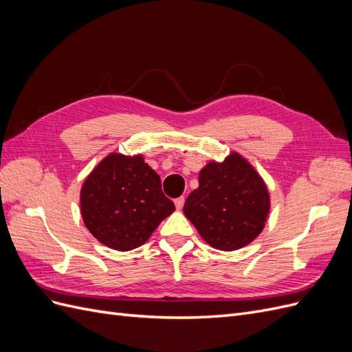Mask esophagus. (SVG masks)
I'll use <instances>...</instances> for the list:
<instances>
[{
  "mask_svg": "<svg viewBox=\"0 0 352 352\" xmlns=\"http://www.w3.org/2000/svg\"><path fill=\"white\" fill-rule=\"evenodd\" d=\"M175 204H176V208H177V210H182V207H184V204H185V198H184V197L176 198V199H175Z\"/></svg>",
  "mask_w": 352,
  "mask_h": 352,
  "instance_id": "esophagus-1",
  "label": "esophagus"
}]
</instances>
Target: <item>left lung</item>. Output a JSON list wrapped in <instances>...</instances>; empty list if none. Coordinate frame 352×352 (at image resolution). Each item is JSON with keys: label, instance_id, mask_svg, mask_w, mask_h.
Segmentation results:
<instances>
[{"label": "left lung", "instance_id": "obj_1", "mask_svg": "<svg viewBox=\"0 0 352 352\" xmlns=\"http://www.w3.org/2000/svg\"><path fill=\"white\" fill-rule=\"evenodd\" d=\"M199 186L186 198L184 212L212 248L236 251L263 232L270 212L264 179L242 154L211 160L199 170Z\"/></svg>", "mask_w": 352, "mask_h": 352}]
</instances>
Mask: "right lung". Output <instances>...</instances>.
<instances>
[{"label":"right lung","mask_w":352,"mask_h":352,"mask_svg":"<svg viewBox=\"0 0 352 352\" xmlns=\"http://www.w3.org/2000/svg\"><path fill=\"white\" fill-rule=\"evenodd\" d=\"M175 210L163 194L162 179L142 154L110 153L80 189L85 226L98 242L122 252L144 245Z\"/></svg>","instance_id":"add662e5"}]
</instances>
